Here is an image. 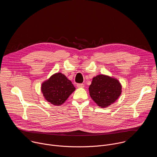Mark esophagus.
Listing matches in <instances>:
<instances>
[{"mask_svg": "<svg viewBox=\"0 0 157 157\" xmlns=\"http://www.w3.org/2000/svg\"><path fill=\"white\" fill-rule=\"evenodd\" d=\"M77 87H84V84H77Z\"/></svg>", "mask_w": 157, "mask_h": 157, "instance_id": "1", "label": "esophagus"}]
</instances>
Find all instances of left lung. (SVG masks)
<instances>
[{"mask_svg": "<svg viewBox=\"0 0 157 157\" xmlns=\"http://www.w3.org/2000/svg\"><path fill=\"white\" fill-rule=\"evenodd\" d=\"M89 91L91 98L99 106L107 107L119 98L122 86L115 78L99 75L93 78Z\"/></svg>", "mask_w": 157, "mask_h": 157, "instance_id": "obj_1", "label": "left lung"}]
</instances>
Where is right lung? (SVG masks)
I'll use <instances>...</instances> for the list:
<instances>
[{
	"instance_id": "obj_1",
	"label": "right lung",
	"mask_w": 157,
	"mask_h": 157,
	"mask_svg": "<svg viewBox=\"0 0 157 157\" xmlns=\"http://www.w3.org/2000/svg\"><path fill=\"white\" fill-rule=\"evenodd\" d=\"M41 89L44 99L55 105L63 104L75 90L71 81L61 73L54 74L43 82Z\"/></svg>"
}]
</instances>
